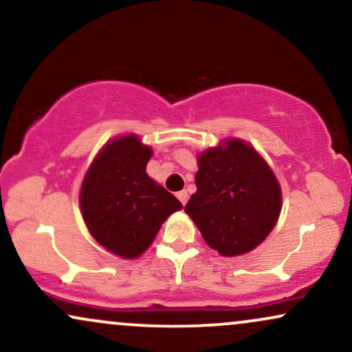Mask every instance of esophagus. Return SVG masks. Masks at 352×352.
<instances>
[{"instance_id":"34e87169","label":"esophagus","mask_w":352,"mask_h":352,"mask_svg":"<svg viewBox=\"0 0 352 352\" xmlns=\"http://www.w3.org/2000/svg\"><path fill=\"white\" fill-rule=\"evenodd\" d=\"M177 198H179V200L182 201V205H185V203L188 201V193H187V190H182V192L177 193Z\"/></svg>"}]
</instances>
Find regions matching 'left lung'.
<instances>
[{"label": "left lung", "instance_id": "left-lung-1", "mask_svg": "<svg viewBox=\"0 0 352 352\" xmlns=\"http://www.w3.org/2000/svg\"><path fill=\"white\" fill-rule=\"evenodd\" d=\"M197 192L185 213L221 256L252 251L269 236L282 208L272 168L241 139H226L198 155Z\"/></svg>", "mask_w": 352, "mask_h": 352}]
</instances>
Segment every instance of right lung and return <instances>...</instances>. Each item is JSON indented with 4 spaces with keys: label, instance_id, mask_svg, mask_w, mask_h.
I'll use <instances>...</instances> for the list:
<instances>
[{
    "label": "right lung",
    "instance_id": "1",
    "mask_svg": "<svg viewBox=\"0 0 352 352\" xmlns=\"http://www.w3.org/2000/svg\"><path fill=\"white\" fill-rule=\"evenodd\" d=\"M151 155V147L135 134L113 139L91 162L80 190L88 231L124 259L141 256L165 219L182 208L170 192L147 175Z\"/></svg>",
    "mask_w": 352,
    "mask_h": 352
}]
</instances>
